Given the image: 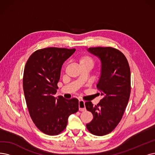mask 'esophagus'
Returning <instances> with one entry per match:
<instances>
[{
  "label": "esophagus",
  "mask_w": 155,
  "mask_h": 155,
  "mask_svg": "<svg viewBox=\"0 0 155 155\" xmlns=\"http://www.w3.org/2000/svg\"><path fill=\"white\" fill-rule=\"evenodd\" d=\"M85 102L83 100H79V109L81 111H84L86 110L85 107Z\"/></svg>",
  "instance_id": "esophagus-1"
}]
</instances>
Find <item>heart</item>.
Instances as JSON below:
<instances>
[{
  "label": "heart",
  "mask_w": 155,
  "mask_h": 155,
  "mask_svg": "<svg viewBox=\"0 0 155 155\" xmlns=\"http://www.w3.org/2000/svg\"><path fill=\"white\" fill-rule=\"evenodd\" d=\"M79 63H80V64H90L93 65V64H94V61H93L92 58H90V57L84 56V57H82L81 58H80Z\"/></svg>",
  "instance_id": "b5f03b06"
}]
</instances>
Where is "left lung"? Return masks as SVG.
Returning a JSON list of instances; mask_svg holds the SVG:
<instances>
[{"mask_svg":"<svg viewBox=\"0 0 155 155\" xmlns=\"http://www.w3.org/2000/svg\"><path fill=\"white\" fill-rule=\"evenodd\" d=\"M87 51L101 60V76L97 84L104 97L94 106L85 102L94 119L86 124L92 134L102 136L112 132L121 121L130 94V69L121 51L110 47L89 48Z\"/></svg>","mask_w":155,"mask_h":155,"instance_id":"8db88e82","label":"left lung"}]
</instances>
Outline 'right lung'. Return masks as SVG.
I'll list each match as a JSON object with an SVG mask.
<instances>
[{"label":"right lung","mask_w":155,"mask_h":155,"mask_svg":"<svg viewBox=\"0 0 155 155\" xmlns=\"http://www.w3.org/2000/svg\"><path fill=\"white\" fill-rule=\"evenodd\" d=\"M76 49L47 48L35 51L24 69L23 87L30 116L41 132L58 135L66 128L71 114L79 110V101L55 98L61 66Z\"/></svg>","instance_id":"add662e5"}]
</instances>
